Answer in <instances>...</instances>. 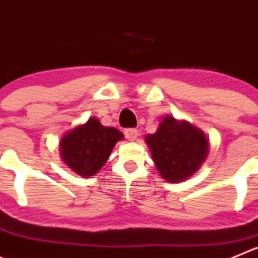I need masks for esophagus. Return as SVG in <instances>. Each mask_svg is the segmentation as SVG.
Here are the masks:
<instances>
[{"mask_svg":"<svg viewBox=\"0 0 258 258\" xmlns=\"http://www.w3.org/2000/svg\"><path fill=\"white\" fill-rule=\"evenodd\" d=\"M138 131L134 129V127H131V129H126V131H125V137H126L129 141H136V139L138 138Z\"/></svg>","mask_w":258,"mask_h":258,"instance_id":"obj_1","label":"esophagus"}]
</instances>
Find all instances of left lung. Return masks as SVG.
<instances>
[{
    "label": "left lung",
    "instance_id": "left-lung-1",
    "mask_svg": "<svg viewBox=\"0 0 258 258\" xmlns=\"http://www.w3.org/2000/svg\"><path fill=\"white\" fill-rule=\"evenodd\" d=\"M146 142L157 171L168 182H182L191 177L207 159L209 139L187 121L166 116Z\"/></svg>",
    "mask_w": 258,
    "mask_h": 258
}]
</instances>
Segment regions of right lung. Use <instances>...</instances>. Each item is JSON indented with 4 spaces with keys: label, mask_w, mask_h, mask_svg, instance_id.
Wrapping results in <instances>:
<instances>
[{
    "label": "right lung",
    "mask_w": 258,
    "mask_h": 258,
    "mask_svg": "<svg viewBox=\"0 0 258 258\" xmlns=\"http://www.w3.org/2000/svg\"><path fill=\"white\" fill-rule=\"evenodd\" d=\"M124 138L121 132L104 126L99 119L90 117L62 137L59 142L62 161L77 175L87 178L99 172L112 148Z\"/></svg>",
    "instance_id": "1"
}]
</instances>
